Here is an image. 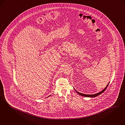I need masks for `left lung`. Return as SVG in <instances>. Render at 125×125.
Segmentation results:
<instances>
[{
  "label": "left lung",
  "instance_id": "obj_1",
  "mask_svg": "<svg viewBox=\"0 0 125 125\" xmlns=\"http://www.w3.org/2000/svg\"><path fill=\"white\" fill-rule=\"evenodd\" d=\"M109 83H108V84L106 85V86L105 87V88H104V89H103L102 91L100 92L99 93H97V94H91V95H89V94H83L80 93H79V92H78L75 89V91L77 93V94H78L79 95H80L81 96H84V97H96V96H98V95H100V94H101L102 93H103L105 91V89H106V88L107 87V86H108V85H109Z\"/></svg>",
  "mask_w": 125,
  "mask_h": 125
}]
</instances>
